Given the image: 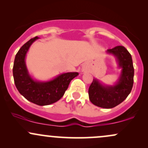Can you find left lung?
<instances>
[{"mask_svg":"<svg viewBox=\"0 0 148 148\" xmlns=\"http://www.w3.org/2000/svg\"><path fill=\"white\" fill-rule=\"evenodd\" d=\"M106 53L114 57L120 69L119 78L112 85L104 84L93 79L88 89V95L93 105L110 109L119 105L127 98L134 84V69L131 54L124 46L119 45L106 50Z\"/></svg>","mask_w":148,"mask_h":148,"instance_id":"obj_1","label":"left lung"}]
</instances>
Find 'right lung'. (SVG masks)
<instances>
[{
	"mask_svg": "<svg viewBox=\"0 0 148 148\" xmlns=\"http://www.w3.org/2000/svg\"><path fill=\"white\" fill-rule=\"evenodd\" d=\"M38 38L36 36L21 47L14 58L12 72L14 84L19 93L29 101L44 106L58 101L64 95L71 81L79 73H62L48 81L34 79L27 69L26 57L31 45Z\"/></svg>",
	"mask_w": 148,
	"mask_h": 148,
	"instance_id": "right-lung-1",
	"label": "right lung"
}]
</instances>
